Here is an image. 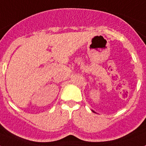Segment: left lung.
Here are the masks:
<instances>
[{
	"mask_svg": "<svg viewBox=\"0 0 146 146\" xmlns=\"http://www.w3.org/2000/svg\"><path fill=\"white\" fill-rule=\"evenodd\" d=\"M93 112H94V111H93Z\"/></svg>",
	"mask_w": 146,
	"mask_h": 146,
	"instance_id": "obj_1",
	"label": "left lung"
}]
</instances>
